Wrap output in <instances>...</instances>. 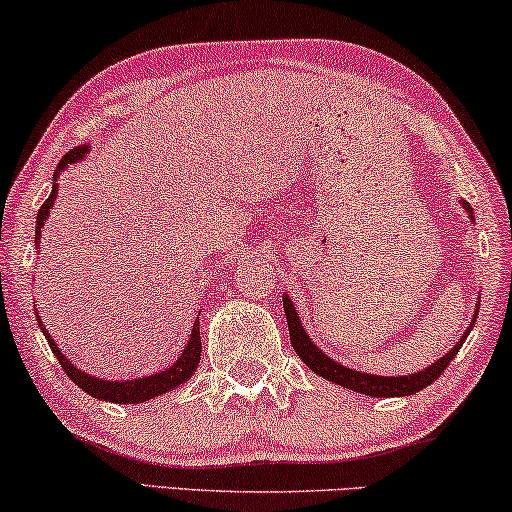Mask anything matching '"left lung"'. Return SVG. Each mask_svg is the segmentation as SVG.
I'll return each instance as SVG.
<instances>
[{"instance_id": "obj_1", "label": "left lung", "mask_w": 512, "mask_h": 512, "mask_svg": "<svg viewBox=\"0 0 512 512\" xmlns=\"http://www.w3.org/2000/svg\"><path fill=\"white\" fill-rule=\"evenodd\" d=\"M464 206L469 208V204L464 201ZM283 308H285V318H287V327H290V341L292 348L297 355L304 359L306 366H311L315 373H320L322 378L331 380V383L348 387V390H355L359 394H366V397H408V394L420 392L422 387H427L434 383L436 378L443 376L445 366H448L455 355L462 348L464 338L469 336L471 329H466V334L459 338V343L452 348L448 355L438 359L436 364H431L429 369H424L420 373H413V376H401V378H383V376H369V373H359L352 369H345L343 364L331 362V359L325 355V352L318 350V345L311 343V338L306 336L304 327L294 313V306L290 299H283ZM478 315V311H475Z\"/></svg>"}]
</instances>
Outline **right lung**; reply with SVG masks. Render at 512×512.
Segmentation results:
<instances>
[{
    "label": "right lung",
    "mask_w": 512,
    "mask_h": 512,
    "mask_svg": "<svg viewBox=\"0 0 512 512\" xmlns=\"http://www.w3.org/2000/svg\"><path fill=\"white\" fill-rule=\"evenodd\" d=\"M85 153H88V146L69 150V153L60 160V167H57V171H55V178L64 167H67V164L81 160ZM55 197H57V185L53 187L50 197L43 201V206L39 208L37 234H34V243H39L41 227L50 215V206L55 204ZM39 327L43 329V336H46V341L50 345V350H53V355L57 357V362L62 364L64 373H67V376L74 380V383L81 387L83 392H88L90 397L104 399V401H111V403H143V401H148L153 397H160V394H164V392L174 390V387L185 383V380L192 376V371L199 366V357H201V336H199V320H197V322H194L190 341H187L183 355L178 357V362L174 366H169L167 371L153 373V376L139 378V380H122V383H118V380H99V378L88 376V373H83L81 369H76V366L62 355V350L57 348L53 338L46 334V327H43L41 322H39Z\"/></svg>",
    "instance_id": "1"
}]
</instances>
